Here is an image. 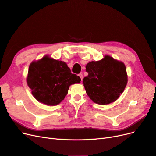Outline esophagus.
<instances>
[{
	"mask_svg": "<svg viewBox=\"0 0 156 156\" xmlns=\"http://www.w3.org/2000/svg\"><path fill=\"white\" fill-rule=\"evenodd\" d=\"M78 76H80V78H81V80L82 81V80H83V74H82V73H80V74H78Z\"/></svg>",
	"mask_w": 156,
	"mask_h": 156,
	"instance_id": "obj_1",
	"label": "esophagus"
}]
</instances>
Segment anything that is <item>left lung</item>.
<instances>
[{
  "label": "left lung",
  "instance_id": "left-lung-1",
  "mask_svg": "<svg viewBox=\"0 0 156 156\" xmlns=\"http://www.w3.org/2000/svg\"><path fill=\"white\" fill-rule=\"evenodd\" d=\"M85 67L88 75L83 83L94 103L106 105L119 98L128 82L126 69L122 62L105 56L100 61L88 63Z\"/></svg>",
  "mask_w": 156,
  "mask_h": 156
}]
</instances>
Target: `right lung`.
Segmentation results:
<instances>
[{"instance_id": "right-lung-1", "label": "right lung", "mask_w": 156, "mask_h": 156, "mask_svg": "<svg viewBox=\"0 0 156 156\" xmlns=\"http://www.w3.org/2000/svg\"><path fill=\"white\" fill-rule=\"evenodd\" d=\"M27 80L37 101L55 105L64 99L70 85L80 83L81 79L71 73L66 63L45 56L30 65Z\"/></svg>"}]
</instances>
